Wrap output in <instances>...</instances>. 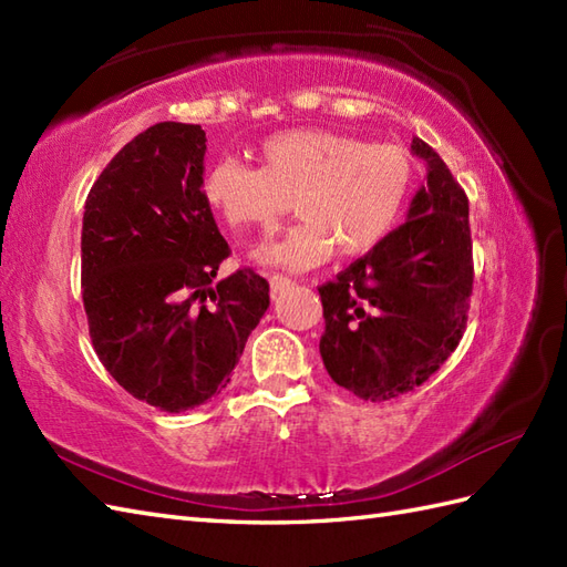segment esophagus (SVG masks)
<instances>
[{
	"instance_id": "1",
	"label": "esophagus",
	"mask_w": 567,
	"mask_h": 567,
	"mask_svg": "<svg viewBox=\"0 0 567 567\" xmlns=\"http://www.w3.org/2000/svg\"><path fill=\"white\" fill-rule=\"evenodd\" d=\"M268 282H270V292H272V297H275V295H280V292H285L287 287L292 285L290 277H285V275H280V272H272V275H268Z\"/></svg>"
}]
</instances>
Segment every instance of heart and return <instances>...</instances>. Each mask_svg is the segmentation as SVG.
I'll use <instances>...</instances> for the list:
<instances>
[{
    "mask_svg": "<svg viewBox=\"0 0 567 567\" xmlns=\"http://www.w3.org/2000/svg\"><path fill=\"white\" fill-rule=\"evenodd\" d=\"M416 185V165L402 146L365 143L331 128H290L258 146V167L214 161L202 197L231 228L272 234L282 216H302L258 260L287 270L327 262L336 248L353 258L390 236Z\"/></svg>",
    "mask_w": 567,
    "mask_h": 567,
    "instance_id": "1",
    "label": "heart"
}]
</instances>
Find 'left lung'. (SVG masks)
<instances>
[{
  "label": "left lung",
  "mask_w": 567,
  "mask_h": 567,
  "mask_svg": "<svg viewBox=\"0 0 567 567\" xmlns=\"http://www.w3.org/2000/svg\"><path fill=\"white\" fill-rule=\"evenodd\" d=\"M426 185L406 221L380 246L321 285L329 375L360 400L384 402L424 384L461 343L473 295L467 197L421 138Z\"/></svg>",
  "instance_id": "1"
}]
</instances>
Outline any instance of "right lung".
<instances>
[{"label":"right lung","mask_w":567,"mask_h":567,"mask_svg":"<svg viewBox=\"0 0 567 567\" xmlns=\"http://www.w3.org/2000/svg\"><path fill=\"white\" fill-rule=\"evenodd\" d=\"M207 136L163 122L118 151L82 216V302L106 372L161 412L219 394L270 285L250 268L214 280L228 244L202 197Z\"/></svg>","instance_id":"add662e5"}]
</instances>
